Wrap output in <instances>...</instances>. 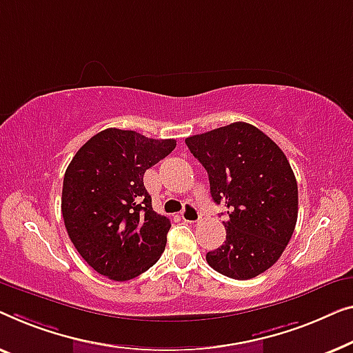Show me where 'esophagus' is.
Segmentation results:
<instances>
[{
    "mask_svg": "<svg viewBox=\"0 0 353 353\" xmlns=\"http://www.w3.org/2000/svg\"><path fill=\"white\" fill-rule=\"evenodd\" d=\"M181 217L183 222H198L201 219V212L193 205H185L183 211L181 212Z\"/></svg>",
    "mask_w": 353,
    "mask_h": 353,
    "instance_id": "obj_1",
    "label": "esophagus"
}]
</instances>
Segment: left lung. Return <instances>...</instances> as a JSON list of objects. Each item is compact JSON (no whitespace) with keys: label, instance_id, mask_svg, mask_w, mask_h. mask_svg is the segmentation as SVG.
Segmentation results:
<instances>
[{"label":"left lung","instance_id":"left-lung-1","mask_svg":"<svg viewBox=\"0 0 353 353\" xmlns=\"http://www.w3.org/2000/svg\"><path fill=\"white\" fill-rule=\"evenodd\" d=\"M210 177L211 196L227 208L224 245L206 254L219 274L250 280L285 251L297 221V182L281 148L236 121L185 139Z\"/></svg>","mask_w":353,"mask_h":353}]
</instances>
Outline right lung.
Instances as JSON below:
<instances>
[{
	"label": "right lung",
	"instance_id": "1",
	"mask_svg": "<svg viewBox=\"0 0 353 353\" xmlns=\"http://www.w3.org/2000/svg\"><path fill=\"white\" fill-rule=\"evenodd\" d=\"M174 148V139L108 128L73 157L63 176V224L97 274L126 281L160 259L171 222L153 211L143 174Z\"/></svg>",
	"mask_w": 353,
	"mask_h": 353
}]
</instances>
